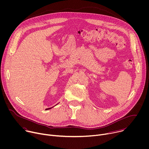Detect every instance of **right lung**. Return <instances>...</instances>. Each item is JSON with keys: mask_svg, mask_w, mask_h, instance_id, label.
Returning <instances> with one entry per match:
<instances>
[{"mask_svg": "<svg viewBox=\"0 0 149 149\" xmlns=\"http://www.w3.org/2000/svg\"><path fill=\"white\" fill-rule=\"evenodd\" d=\"M53 107H52V108H47L45 110H48V109H52Z\"/></svg>", "mask_w": 149, "mask_h": 149, "instance_id": "1", "label": "right lung"}]
</instances>
